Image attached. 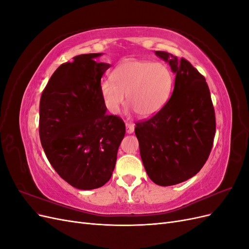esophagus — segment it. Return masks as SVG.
I'll use <instances>...</instances> for the list:
<instances>
[{"label": "esophagus", "mask_w": 249, "mask_h": 249, "mask_svg": "<svg viewBox=\"0 0 249 249\" xmlns=\"http://www.w3.org/2000/svg\"><path fill=\"white\" fill-rule=\"evenodd\" d=\"M125 127H126V133L127 134H132L134 132V130H135V124H132V123L126 122L125 123Z\"/></svg>", "instance_id": "obj_1"}]
</instances>
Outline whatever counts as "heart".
Listing matches in <instances>:
<instances>
[{"label": "heart", "mask_w": 249, "mask_h": 249, "mask_svg": "<svg viewBox=\"0 0 249 249\" xmlns=\"http://www.w3.org/2000/svg\"><path fill=\"white\" fill-rule=\"evenodd\" d=\"M111 78L102 81L100 91L105 107L112 114H117L127 99L140 116H153L167 103L173 84L166 64L139 59L117 65Z\"/></svg>", "instance_id": "heart-1"}]
</instances>
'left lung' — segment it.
Masks as SVG:
<instances>
[{"label":"left lung","instance_id":"left-lung-1","mask_svg":"<svg viewBox=\"0 0 249 249\" xmlns=\"http://www.w3.org/2000/svg\"><path fill=\"white\" fill-rule=\"evenodd\" d=\"M155 53L176 73L175 88L157 114L136 124L135 134L149 178L172 186L194 177L207 162L216 132L215 111L205 77L188 60Z\"/></svg>","mask_w":249,"mask_h":249}]
</instances>
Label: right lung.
<instances>
[{
	"label": "right lung",
	"instance_id": "right-lung-1",
	"mask_svg": "<svg viewBox=\"0 0 249 249\" xmlns=\"http://www.w3.org/2000/svg\"><path fill=\"white\" fill-rule=\"evenodd\" d=\"M97 54L73 57L60 65L42 91L39 136L58 175L81 190L100 188L111 178L125 134L124 120L106 113L100 91L109 67Z\"/></svg>",
	"mask_w": 249,
	"mask_h": 249
}]
</instances>
